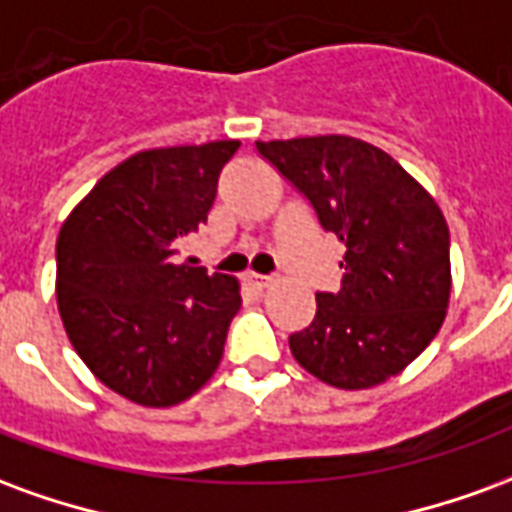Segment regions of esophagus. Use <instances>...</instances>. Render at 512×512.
Masks as SVG:
<instances>
[{
  "mask_svg": "<svg viewBox=\"0 0 512 512\" xmlns=\"http://www.w3.org/2000/svg\"><path fill=\"white\" fill-rule=\"evenodd\" d=\"M246 282H249V285H252L257 293H263L266 288H271L274 277H263V274H255V271H249V274H246Z\"/></svg>",
  "mask_w": 512,
  "mask_h": 512,
  "instance_id": "esophagus-1",
  "label": "esophagus"
}]
</instances>
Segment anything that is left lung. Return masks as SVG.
<instances>
[{"label":"left lung","mask_w":512,"mask_h":512,"mask_svg":"<svg viewBox=\"0 0 512 512\" xmlns=\"http://www.w3.org/2000/svg\"><path fill=\"white\" fill-rule=\"evenodd\" d=\"M345 244L337 293H315L290 354L337 389L397 376L439 334L450 304V230L436 200L381 147L354 136L255 142Z\"/></svg>","instance_id":"8db88e82"}]
</instances>
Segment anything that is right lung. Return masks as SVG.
<instances>
[{"mask_svg": "<svg viewBox=\"0 0 512 512\" xmlns=\"http://www.w3.org/2000/svg\"><path fill=\"white\" fill-rule=\"evenodd\" d=\"M238 139L142 150L98 180L57 238V307L93 376L131 403L175 406L222 362L238 279L175 263L205 224Z\"/></svg>", "mask_w": 512, "mask_h": 512, "instance_id": "add662e5", "label": "right lung"}]
</instances>
